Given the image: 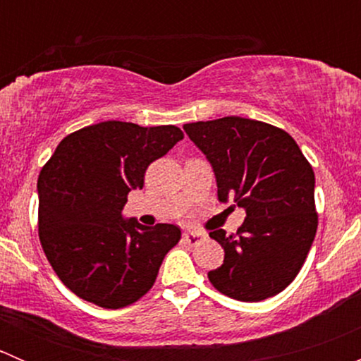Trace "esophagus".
Here are the masks:
<instances>
[{
  "label": "esophagus",
  "instance_id": "34e87169",
  "mask_svg": "<svg viewBox=\"0 0 361 361\" xmlns=\"http://www.w3.org/2000/svg\"><path fill=\"white\" fill-rule=\"evenodd\" d=\"M201 238H202V234H199V232H185L183 234V239H185V243H188V245H197L199 241H201Z\"/></svg>",
  "mask_w": 361,
  "mask_h": 361
}]
</instances>
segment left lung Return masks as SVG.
Masks as SVG:
<instances>
[{
	"instance_id": "left-lung-1",
	"label": "left lung",
	"mask_w": 361,
	"mask_h": 361,
	"mask_svg": "<svg viewBox=\"0 0 361 361\" xmlns=\"http://www.w3.org/2000/svg\"><path fill=\"white\" fill-rule=\"evenodd\" d=\"M183 129L213 166L218 199L246 211L235 234L209 232L225 251L207 272L211 285L241 302L274 297L298 274L318 228L311 164L288 133L260 120L224 116Z\"/></svg>"
}]
</instances>
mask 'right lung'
Segmentation results:
<instances>
[{"label":"right lung","instance_id":"right-lung-1","mask_svg":"<svg viewBox=\"0 0 361 361\" xmlns=\"http://www.w3.org/2000/svg\"><path fill=\"white\" fill-rule=\"evenodd\" d=\"M183 133L176 126L94 123L68 134L38 178V234L61 281L104 309L140 300L181 231L123 220L127 194L143 188L145 173Z\"/></svg>","mask_w":361,"mask_h":361}]
</instances>
